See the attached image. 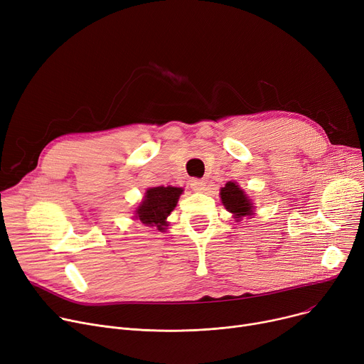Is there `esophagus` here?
Wrapping results in <instances>:
<instances>
[{"label": "esophagus", "instance_id": "obj_1", "mask_svg": "<svg viewBox=\"0 0 364 364\" xmlns=\"http://www.w3.org/2000/svg\"><path fill=\"white\" fill-rule=\"evenodd\" d=\"M191 188L194 189V191H197V192H204L205 191V181H203V179H191Z\"/></svg>", "mask_w": 364, "mask_h": 364}]
</instances>
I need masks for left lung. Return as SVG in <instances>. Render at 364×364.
<instances>
[{
    "instance_id": "1",
    "label": "left lung",
    "mask_w": 364,
    "mask_h": 364,
    "mask_svg": "<svg viewBox=\"0 0 364 364\" xmlns=\"http://www.w3.org/2000/svg\"><path fill=\"white\" fill-rule=\"evenodd\" d=\"M220 198L226 210L233 215V219L240 222L242 218L252 216L254 205L247 197L244 189L240 188L237 182H228L225 188L220 189Z\"/></svg>"
}]
</instances>
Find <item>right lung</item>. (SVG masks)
<instances>
[{
	"label": "right lung",
	"mask_w": 364,
	"mask_h": 364,
	"mask_svg": "<svg viewBox=\"0 0 364 364\" xmlns=\"http://www.w3.org/2000/svg\"><path fill=\"white\" fill-rule=\"evenodd\" d=\"M183 192L176 186H156L148 188L145 197L135 211V219L146 226H156L160 232H164L167 216L173 211L178 200Z\"/></svg>",
	"instance_id": "obj_1"
}]
</instances>
